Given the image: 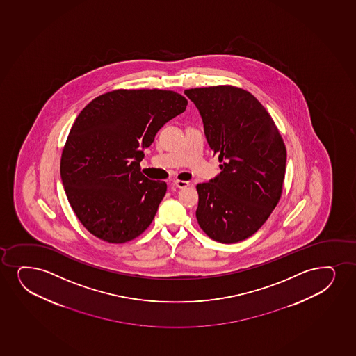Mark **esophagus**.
<instances>
[{
    "instance_id": "1",
    "label": "esophagus",
    "mask_w": 356,
    "mask_h": 356,
    "mask_svg": "<svg viewBox=\"0 0 356 356\" xmlns=\"http://www.w3.org/2000/svg\"><path fill=\"white\" fill-rule=\"evenodd\" d=\"M172 184H174V186H176L177 188H186L187 186H189L188 181L174 180L172 181Z\"/></svg>"
}]
</instances>
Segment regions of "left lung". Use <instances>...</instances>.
Segmentation results:
<instances>
[{"label": "left lung", "instance_id": "left-lung-1", "mask_svg": "<svg viewBox=\"0 0 356 356\" xmlns=\"http://www.w3.org/2000/svg\"><path fill=\"white\" fill-rule=\"evenodd\" d=\"M202 115L220 175L197 184V223L215 241L235 243L259 230L281 199L286 149L273 118L232 85L184 91Z\"/></svg>", "mask_w": 356, "mask_h": 356}]
</instances>
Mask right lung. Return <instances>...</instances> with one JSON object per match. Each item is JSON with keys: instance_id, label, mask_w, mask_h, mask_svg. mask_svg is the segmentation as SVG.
I'll list each match as a JSON object with an SVG mask.
<instances>
[{"instance_id": "add662e5", "label": "right lung", "mask_w": 356, "mask_h": 356, "mask_svg": "<svg viewBox=\"0 0 356 356\" xmlns=\"http://www.w3.org/2000/svg\"><path fill=\"white\" fill-rule=\"evenodd\" d=\"M187 103L175 91L120 88L80 111L62 149L60 172L70 207L92 235L124 243L149 228L167 184L140 172L143 149Z\"/></svg>"}]
</instances>
